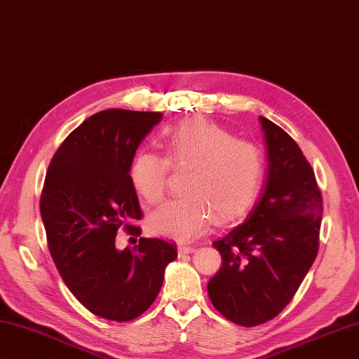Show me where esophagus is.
I'll return each instance as SVG.
<instances>
[{
  "label": "esophagus",
  "instance_id": "esophagus-1",
  "mask_svg": "<svg viewBox=\"0 0 359 359\" xmlns=\"http://www.w3.org/2000/svg\"><path fill=\"white\" fill-rule=\"evenodd\" d=\"M193 251H194L193 245H187V243L179 245V252H182V254H188V252H193Z\"/></svg>",
  "mask_w": 359,
  "mask_h": 359
}]
</instances>
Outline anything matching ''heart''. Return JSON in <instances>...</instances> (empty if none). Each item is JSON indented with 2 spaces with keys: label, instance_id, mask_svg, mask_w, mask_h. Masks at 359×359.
Segmentation results:
<instances>
[{
  "label": "heart",
  "instance_id": "obj_1",
  "mask_svg": "<svg viewBox=\"0 0 359 359\" xmlns=\"http://www.w3.org/2000/svg\"><path fill=\"white\" fill-rule=\"evenodd\" d=\"M166 158L141 152L130 166L135 190L149 204H158L168 190L169 163L188 168V194L169 201L149 218L158 236L188 240L210 223L237 219L256 202L264 180L265 160L254 142L238 140L218 123L193 117L168 128L163 135Z\"/></svg>",
  "mask_w": 359,
  "mask_h": 359
}]
</instances>
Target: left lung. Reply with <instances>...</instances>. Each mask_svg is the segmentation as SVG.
<instances>
[{"label":"left lung","mask_w":359,"mask_h":359,"mask_svg":"<svg viewBox=\"0 0 359 359\" xmlns=\"http://www.w3.org/2000/svg\"><path fill=\"white\" fill-rule=\"evenodd\" d=\"M269 171L245 223L212 245L223 259L207 284L221 316L242 327L275 318L295 295L318 251L323 213L309 161L289 133L260 116Z\"/></svg>","instance_id":"left-lung-1"}]
</instances>
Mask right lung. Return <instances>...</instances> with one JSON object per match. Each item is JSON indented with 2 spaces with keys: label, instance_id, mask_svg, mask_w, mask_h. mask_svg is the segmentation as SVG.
Returning <instances> with one entry per match:
<instances>
[{
  "label": "right lung",
  "instance_id": "1",
  "mask_svg": "<svg viewBox=\"0 0 359 359\" xmlns=\"http://www.w3.org/2000/svg\"><path fill=\"white\" fill-rule=\"evenodd\" d=\"M161 113L105 109L88 117L50 161L41 217L51 257L62 281L84 308L114 322L149 309L177 248L140 238L133 250L116 248L117 231L141 236V207L130 166Z\"/></svg>",
  "mask_w": 359,
  "mask_h": 359
}]
</instances>
